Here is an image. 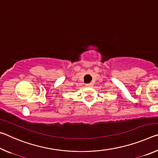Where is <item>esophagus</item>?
Masks as SVG:
<instances>
[{
    "label": "esophagus",
    "instance_id": "34e87169",
    "mask_svg": "<svg viewBox=\"0 0 158 158\" xmlns=\"http://www.w3.org/2000/svg\"><path fill=\"white\" fill-rule=\"evenodd\" d=\"M85 85H86V86H89V87H91L93 85V83H89V84H85Z\"/></svg>",
    "mask_w": 158,
    "mask_h": 158
}]
</instances>
